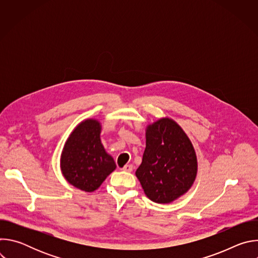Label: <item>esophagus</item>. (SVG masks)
I'll list each match as a JSON object with an SVG mask.
<instances>
[{"instance_id":"1","label":"esophagus","mask_w":258,"mask_h":258,"mask_svg":"<svg viewBox=\"0 0 258 258\" xmlns=\"http://www.w3.org/2000/svg\"><path fill=\"white\" fill-rule=\"evenodd\" d=\"M122 170L127 171V172H131V171H133V165H132V164H126V165H124V166L122 167Z\"/></svg>"}]
</instances>
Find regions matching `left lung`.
<instances>
[{"label":"left lung","instance_id":"1","mask_svg":"<svg viewBox=\"0 0 258 258\" xmlns=\"http://www.w3.org/2000/svg\"><path fill=\"white\" fill-rule=\"evenodd\" d=\"M197 166L194 147L175 121L161 118L148 125L136 175L150 200L170 203L185 194L195 180Z\"/></svg>","mask_w":258,"mask_h":258}]
</instances>
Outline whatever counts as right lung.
Segmentation results:
<instances>
[{
  "label": "right lung",
  "mask_w": 258,
  "mask_h": 258,
  "mask_svg": "<svg viewBox=\"0 0 258 258\" xmlns=\"http://www.w3.org/2000/svg\"><path fill=\"white\" fill-rule=\"evenodd\" d=\"M101 124L96 119L81 122L65 143L61 155V170L76 188L93 192L115 168L100 140Z\"/></svg>",
  "instance_id": "right-lung-1"
}]
</instances>
